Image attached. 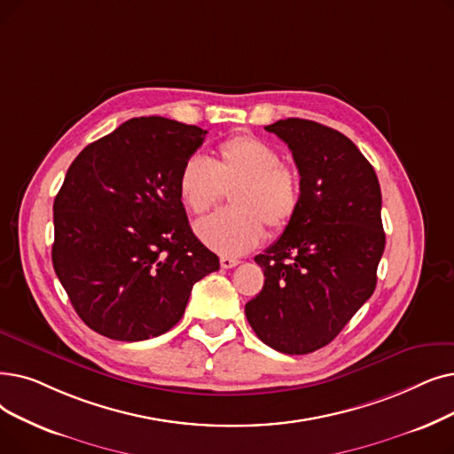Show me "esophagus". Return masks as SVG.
<instances>
[{"label": "esophagus", "instance_id": "34e87169", "mask_svg": "<svg viewBox=\"0 0 454 454\" xmlns=\"http://www.w3.org/2000/svg\"><path fill=\"white\" fill-rule=\"evenodd\" d=\"M241 262L235 260V258H230V255H223L221 258V267L223 269H231V267H238Z\"/></svg>", "mask_w": 454, "mask_h": 454}]
</instances>
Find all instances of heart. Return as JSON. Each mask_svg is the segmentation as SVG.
I'll return each mask as SVG.
<instances>
[{
    "label": "heart",
    "mask_w": 454,
    "mask_h": 454,
    "mask_svg": "<svg viewBox=\"0 0 454 454\" xmlns=\"http://www.w3.org/2000/svg\"><path fill=\"white\" fill-rule=\"evenodd\" d=\"M178 194L192 215H204L230 191L231 207L196 224V235L224 255L248 252L272 233L284 231L302 199L301 176L280 161V152L254 135H233L216 148L213 163L189 155L178 174Z\"/></svg>",
    "instance_id": "1"
}]
</instances>
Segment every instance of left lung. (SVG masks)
Listing matches in <instances>:
<instances>
[{"instance_id": "left-lung-1", "label": "left lung", "mask_w": 454, "mask_h": 454, "mask_svg": "<svg viewBox=\"0 0 454 454\" xmlns=\"http://www.w3.org/2000/svg\"><path fill=\"white\" fill-rule=\"evenodd\" d=\"M265 129L289 146L302 199L278 241L254 258L265 284L245 313L270 348L309 354L336 338L377 287L382 194L374 168L343 133L304 118Z\"/></svg>"}]
</instances>
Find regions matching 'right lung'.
Listing matches in <instances>:
<instances>
[{"label":"right lung","instance_id":"right-lung-1","mask_svg":"<svg viewBox=\"0 0 454 454\" xmlns=\"http://www.w3.org/2000/svg\"><path fill=\"white\" fill-rule=\"evenodd\" d=\"M206 133L131 118L82 150L55 196V274L82 321L109 340L168 332L192 286L221 267L192 233L176 185Z\"/></svg>","mask_w":454,"mask_h":454}]
</instances>
